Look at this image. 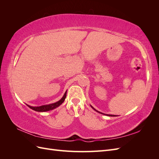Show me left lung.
I'll use <instances>...</instances> for the list:
<instances>
[{
    "mask_svg": "<svg viewBox=\"0 0 159 159\" xmlns=\"http://www.w3.org/2000/svg\"><path fill=\"white\" fill-rule=\"evenodd\" d=\"M91 107H92V109H93L95 111H97V112H98V113H101V114H103V115H107V116H111V117H115V116H117V115H108V114H105V113H101V112H99V111H97L95 109H94L92 106H91Z\"/></svg>",
    "mask_w": 159,
    "mask_h": 159,
    "instance_id": "1",
    "label": "left lung"
}]
</instances>
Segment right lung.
Wrapping results in <instances>:
<instances>
[{
	"label": "right lung",
	"instance_id": "right-lung-1",
	"mask_svg": "<svg viewBox=\"0 0 159 159\" xmlns=\"http://www.w3.org/2000/svg\"><path fill=\"white\" fill-rule=\"evenodd\" d=\"M66 93H67V91H66L64 96L61 98V99L60 100H59L58 102H57L54 103H51V104H49V105H42V106H39V107H32V106H30V105H27L30 109H32V110L36 111H38V112L48 111H50V110L54 109H55L57 107H59L60 105L64 102V100L66 98Z\"/></svg>",
	"mask_w": 159,
	"mask_h": 159
}]
</instances>
